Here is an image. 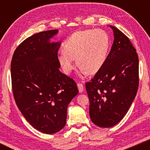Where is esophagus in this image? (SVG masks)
<instances>
[{"label": "esophagus", "mask_w": 150, "mask_h": 150, "mask_svg": "<svg viewBox=\"0 0 150 150\" xmlns=\"http://www.w3.org/2000/svg\"><path fill=\"white\" fill-rule=\"evenodd\" d=\"M78 88H79V91L80 93H82L84 90V86L82 83H78Z\"/></svg>", "instance_id": "1"}]
</instances>
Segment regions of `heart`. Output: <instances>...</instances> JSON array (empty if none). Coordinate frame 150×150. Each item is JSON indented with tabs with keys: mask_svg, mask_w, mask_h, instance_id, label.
I'll return each instance as SVG.
<instances>
[{
	"mask_svg": "<svg viewBox=\"0 0 150 150\" xmlns=\"http://www.w3.org/2000/svg\"><path fill=\"white\" fill-rule=\"evenodd\" d=\"M110 47L108 34L102 29L76 31L64 43V50L57 54V59L67 74L75 68L74 59L82 71L95 74L105 63Z\"/></svg>",
	"mask_w": 150,
	"mask_h": 150,
	"instance_id": "obj_1",
	"label": "heart"
}]
</instances>
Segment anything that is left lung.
Masks as SVG:
<instances>
[{"mask_svg": "<svg viewBox=\"0 0 150 150\" xmlns=\"http://www.w3.org/2000/svg\"><path fill=\"white\" fill-rule=\"evenodd\" d=\"M114 42L105 63L85 87L89 99V115L93 124L110 128L118 124L138 91L139 57L126 35L116 27Z\"/></svg>", "mask_w": 150, "mask_h": 150, "instance_id": "obj_1", "label": "left lung"}]
</instances>
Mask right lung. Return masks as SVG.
Segmentation results:
<instances>
[{"label": "right lung", "mask_w": 150, "mask_h": 150, "mask_svg": "<svg viewBox=\"0 0 150 150\" xmlns=\"http://www.w3.org/2000/svg\"><path fill=\"white\" fill-rule=\"evenodd\" d=\"M58 30L26 38L14 51L11 63L13 98L33 127L46 134L60 131L66 124L67 106L79 93L73 79L59 71L60 42H49Z\"/></svg>", "instance_id": "obj_1"}]
</instances>
